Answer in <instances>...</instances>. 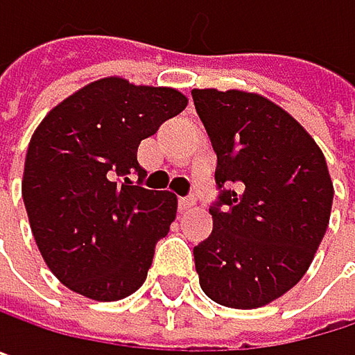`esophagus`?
<instances>
[{
  "mask_svg": "<svg viewBox=\"0 0 355 355\" xmlns=\"http://www.w3.org/2000/svg\"><path fill=\"white\" fill-rule=\"evenodd\" d=\"M179 208H181V212H187V210L196 208V198H193V196H187V198H179Z\"/></svg>",
  "mask_w": 355,
  "mask_h": 355,
  "instance_id": "34e87169",
  "label": "esophagus"
}]
</instances>
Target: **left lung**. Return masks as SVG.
I'll return each mask as SVG.
<instances>
[{"instance_id":"1","label":"left lung","mask_w":355,"mask_h":355,"mask_svg":"<svg viewBox=\"0 0 355 355\" xmlns=\"http://www.w3.org/2000/svg\"><path fill=\"white\" fill-rule=\"evenodd\" d=\"M191 95L218 157L214 229L193 248L200 285L220 306H266L300 283L327 233V159L304 126L262 95Z\"/></svg>"}]
</instances>
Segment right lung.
I'll return each instance as SVG.
<instances>
[{
	"instance_id": "obj_1",
	"label": "right lung",
	"mask_w": 355,
	"mask_h": 355,
	"mask_svg": "<svg viewBox=\"0 0 355 355\" xmlns=\"http://www.w3.org/2000/svg\"><path fill=\"white\" fill-rule=\"evenodd\" d=\"M185 105L176 89L110 76L64 99L37 126L22 200L45 264L68 289L116 302L143 285L176 216V196L141 187L137 147Z\"/></svg>"
}]
</instances>
